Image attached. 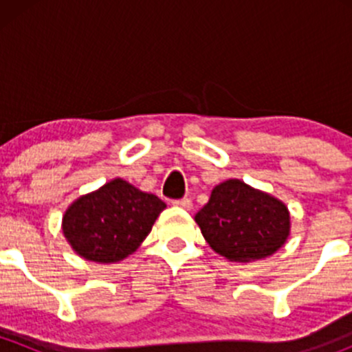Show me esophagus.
<instances>
[{
  "mask_svg": "<svg viewBox=\"0 0 352 352\" xmlns=\"http://www.w3.org/2000/svg\"><path fill=\"white\" fill-rule=\"evenodd\" d=\"M172 204L177 206V208L186 209V211H190V209H192V201H190V199H187V197L179 199V201H173Z\"/></svg>",
  "mask_w": 352,
  "mask_h": 352,
  "instance_id": "obj_1",
  "label": "esophagus"
}]
</instances>
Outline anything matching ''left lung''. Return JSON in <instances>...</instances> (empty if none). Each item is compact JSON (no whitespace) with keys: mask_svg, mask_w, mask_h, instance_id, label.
<instances>
[{"mask_svg":"<svg viewBox=\"0 0 352 352\" xmlns=\"http://www.w3.org/2000/svg\"><path fill=\"white\" fill-rule=\"evenodd\" d=\"M194 219L209 247L230 262L271 257L291 232L285 202L239 179L218 184Z\"/></svg>","mask_w":352,"mask_h":352,"instance_id":"left-lung-1","label":"left lung"}]
</instances>
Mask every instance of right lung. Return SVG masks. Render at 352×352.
Segmentation results:
<instances>
[{
	"mask_svg": "<svg viewBox=\"0 0 352 352\" xmlns=\"http://www.w3.org/2000/svg\"><path fill=\"white\" fill-rule=\"evenodd\" d=\"M165 208L155 194L113 179L67 206L63 233L85 261L113 264L136 252Z\"/></svg>",
	"mask_w": 352,
	"mask_h": 352,
	"instance_id": "right-lung-1",
	"label": "right lung"
}]
</instances>
